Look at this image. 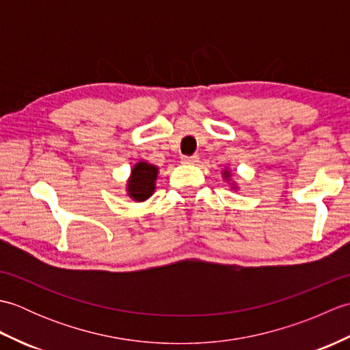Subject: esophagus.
I'll list each match as a JSON object with an SVG mask.
<instances>
[{"mask_svg":"<svg viewBox=\"0 0 350 350\" xmlns=\"http://www.w3.org/2000/svg\"><path fill=\"white\" fill-rule=\"evenodd\" d=\"M183 163H188V165H192V163L198 162V156L197 154H192V156H183L182 158Z\"/></svg>","mask_w":350,"mask_h":350,"instance_id":"obj_1","label":"esophagus"}]
</instances>
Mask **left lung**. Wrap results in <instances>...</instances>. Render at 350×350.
<instances>
[{
  "label": "left lung",
  "instance_id": "obj_1",
  "mask_svg": "<svg viewBox=\"0 0 350 350\" xmlns=\"http://www.w3.org/2000/svg\"><path fill=\"white\" fill-rule=\"evenodd\" d=\"M227 176H228V174H227ZM227 176H226V177H227Z\"/></svg>",
  "mask_w": 350,
  "mask_h": 350
}]
</instances>
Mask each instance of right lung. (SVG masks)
Masks as SVG:
<instances>
[{
    "mask_svg": "<svg viewBox=\"0 0 350 350\" xmlns=\"http://www.w3.org/2000/svg\"><path fill=\"white\" fill-rule=\"evenodd\" d=\"M158 176V168L147 162H138L132 170L131 180L128 183L129 196L135 202H144L153 194L154 180Z\"/></svg>",
    "mask_w": 350,
    "mask_h": 350,
    "instance_id": "obj_1",
    "label": "right lung"
}]
</instances>
